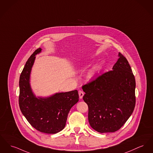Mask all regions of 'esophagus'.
I'll return each mask as SVG.
<instances>
[{
	"mask_svg": "<svg viewBox=\"0 0 153 153\" xmlns=\"http://www.w3.org/2000/svg\"><path fill=\"white\" fill-rule=\"evenodd\" d=\"M84 93L83 91H79V98H80V99H81L82 98V97H83V96H84Z\"/></svg>",
	"mask_w": 153,
	"mask_h": 153,
	"instance_id": "esophagus-1",
	"label": "esophagus"
}]
</instances>
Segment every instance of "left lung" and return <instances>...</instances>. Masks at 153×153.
<instances>
[{"instance_id": "left-lung-1", "label": "left lung", "mask_w": 153, "mask_h": 153, "mask_svg": "<svg viewBox=\"0 0 153 153\" xmlns=\"http://www.w3.org/2000/svg\"><path fill=\"white\" fill-rule=\"evenodd\" d=\"M118 56L112 71L82 87L90 126L100 133L118 131L135 108V77L126 57L120 53Z\"/></svg>"}]
</instances>
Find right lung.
I'll list each match as a JSON object with an SVG mask.
<instances>
[{
  "label": "right lung",
  "instance_id": "1",
  "mask_svg": "<svg viewBox=\"0 0 153 153\" xmlns=\"http://www.w3.org/2000/svg\"><path fill=\"white\" fill-rule=\"evenodd\" d=\"M39 48L30 56L19 77V105L29 124L37 131L45 134H56L65 128L71 108L78 102L77 90L56 92L48 97H36L30 80L32 67Z\"/></svg>",
  "mask_w": 153,
  "mask_h": 153
}]
</instances>
